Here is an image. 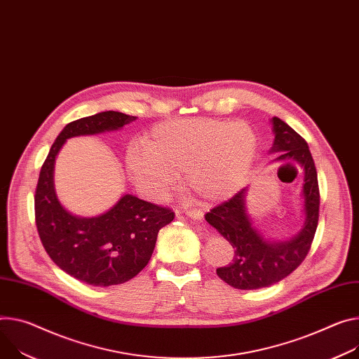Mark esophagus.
<instances>
[{
    "label": "esophagus",
    "mask_w": 359,
    "mask_h": 359,
    "mask_svg": "<svg viewBox=\"0 0 359 359\" xmlns=\"http://www.w3.org/2000/svg\"><path fill=\"white\" fill-rule=\"evenodd\" d=\"M184 213L191 217V219H196V220H201L203 217V212L199 210V209H186Z\"/></svg>",
    "instance_id": "1"
}]
</instances>
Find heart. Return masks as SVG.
<instances>
[{
  "label": "heart",
  "instance_id": "heart-1",
  "mask_svg": "<svg viewBox=\"0 0 359 359\" xmlns=\"http://www.w3.org/2000/svg\"><path fill=\"white\" fill-rule=\"evenodd\" d=\"M253 128L219 118H182L157 126L144 147L132 146L126 163L130 176L149 198L160 199L186 175L203 201L235 194L246 182L256 154Z\"/></svg>",
  "mask_w": 359,
  "mask_h": 359
}]
</instances>
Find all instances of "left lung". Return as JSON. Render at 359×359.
<instances>
[{"mask_svg":"<svg viewBox=\"0 0 359 359\" xmlns=\"http://www.w3.org/2000/svg\"><path fill=\"white\" fill-rule=\"evenodd\" d=\"M275 142L272 151L278 160L304 169L305 224L297 238L289 242L271 243L252 227L245 208L246 189L215 206L205 219L229 242L233 249L232 262L217 268V276L236 289H259L271 286L295 271L308 255L319 219V186L316 168L308 143L279 117L272 118Z\"/></svg>","mask_w":359,"mask_h":359,"instance_id":"8db88e82","label":"left lung"}]
</instances>
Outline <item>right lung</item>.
I'll use <instances>...</instances> for the list:
<instances>
[{"mask_svg": "<svg viewBox=\"0 0 359 359\" xmlns=\"http://www.w3.org/2000/svg\"><path fill=\"white\" fill-rule=\"evenodd\" d=\"M133 120L120 111H103L69 123L53 143L36 187V224L46 252L60 269L93 286L124 283L143 271L158 231L175 219V212L124 194L99 217L73 216L55 196L54 161L67 139L117 130Z\"/></svg>", "mask_w": 359, "mask_h": 359, "instance_id": "obj_1", "label": "right lung"}]
</instances>
